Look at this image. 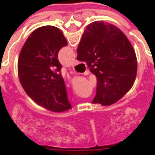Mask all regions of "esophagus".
Wrapping results in <instances>:
<instances>
[{
  "mask_svg": "<svg viewBox=\"0 0 155 155\" xmlns=\"http://www.w3.org/2000/svg\"><path fill=\"white\" fill-rule=\"evenodd\" d=\"M78 63H79V62H78V61H76V60H74V61H73V62H72V66H74V65H76Z\"/></svg>",
  "mask_w": 155,
  "mask_h": 155,
  "instance_id": "1",
  "label": "esophagus"
}]
</instances>
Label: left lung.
I'll list each match as a JSON object with an SVG mask.
<instances>
[{
  "instance_id": "8db88e82",
  "label": "left lung",
  "mask_w": 155,
  "mask_h": 155,
  "mask_svg": "<svg viewBox=\"0 0 155 155\" xmlns=\"http://www.w3.org/2000/svg\"><path fill=\"white\" fill-rule=\"evenodd\" d=\"M67 45L63 33L45 25L32 32L22 47L18 75L25 93L42 107L54 112L71 109L58 53Z\"/></svg>"
}]
</instances>
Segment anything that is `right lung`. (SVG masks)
I'll use <instances>...</instances> for the list:
<instances>
[{"label": "right lung", "instance_id": "right-lung-1", "mask_svg": "<svg viewBox=\"0 0 155 155\" xmlns=\"http://www.w3.org/2000/svg\"><path fill=\"white\" fill-rule=\"evenodd\" d=\"M77 60L86 62L97 78L94 104H114L135 81L137 59L133 46L120 29L107 22L88 25L77 48Z\"/></svg>", "mask_w": 155, "mask_h": 155}]
</instances>
